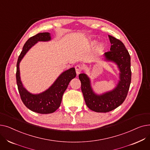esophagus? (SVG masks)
<instances>
[{"mask_svg": "<svg viewBox=\"0 0 150 150\" xmlns=\"http://www.w3.org/2000/svg\"><path fill=\"white\" fill-rule=\"evenodd\" d=\"M75 71H76V73L77 75L79 74L81 71V67L80 65H76L75 67Z\"/></svg>", "mask_w": 150, "mask_h": 150, "instance_id": "34e87169", "label": "esophagus"}]
</instances>
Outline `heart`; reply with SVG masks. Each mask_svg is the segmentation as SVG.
<instances>
[{"label": "heart", "instance_id": "1", "mask_svg": "<svg viewBox=\"0 0 150 150\" xmlns=\"http://www.w3.org/2000/svg\"><path fill=\"white\" fill-rule=\"evenodd\" d=\"M95 43H96V41H93V42H92V44H94ZM103 45H100V49H102V48H103Z\"/></svg>", "mask_w": 150, "mask_h": 150}]
</instances>
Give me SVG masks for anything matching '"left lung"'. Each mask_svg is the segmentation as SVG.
Masks as SVG:
<instances>
[{"label":"left lung","mask_w":150,"mask_h":150,"mask_svg":"<svg viewBox=\"0 0 150 150\" xmlns=\"http://www.w3.org/2000/svg\"><path fill=\"white\" fill-rule=\"evenodd\" d=\"M111 46L110 51L105 53L106 60L115 62L119 67L120 81L117 87L103 93L96 95L91 87L90 80L84 74L79 75L81 84V91L87 106L97 112H108L122 105L127 98L131 81V57L123 43L112 36L109 35Z\"/></svg>","instance_id":"obj_1"}]
</instances>
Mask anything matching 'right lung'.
I'll return each mask as SVG.
<instances>
[{
  "mask_svg": "<svg viewBox=\"0 0 150 150\" xmlns=\"http://www.w3.org/2000/svg\"><path fill=\"white\" fill-rule=\"evenodd\" d=\"M51 39L48 32L40 33L30 38L23 47L17 62L16 82L21 98L25 106L31 111L39 114H50L54 112L60 106L62 97L69 82L76 76L75 68H70L59 75L49 89L39 94L28 92L21 81L19 62L28 50L38 41H48Z\"/></svg>",
  "mask_w": 150,
  "mask_h": 150,
  "instance_id": "obj_1",
  "label": "right lung"
}]
</instances>
